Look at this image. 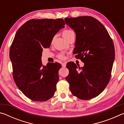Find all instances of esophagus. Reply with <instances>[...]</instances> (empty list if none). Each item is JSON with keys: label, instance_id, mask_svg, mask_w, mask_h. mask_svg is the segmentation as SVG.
Returning a JSON list of instances; mask_svg holds the SVG:
<instances>
[{"label": "esophagus", "instance_id": "1", "mask_svg": "<svg viewBox=\"0 0 124 124\" xmlns=\"http://www.w3.org/2000/svg\"><path fill=\"white\" fill-rule=\"evenodd\" d=\"M62 67H66V62H63L62 63Z\"/></svg>", "mask_w": 124, "mask_h": 124}]
</instances>
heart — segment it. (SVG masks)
I'll list each match as a JSON object with an SVG mask.
<instances>
[{
    "mask_svg": "<svg viewBox=\"0 0 124 124\" xmlns=\"http://www.w3.org/2000/svg\"><path fill=\"white\" fill-rule=\"evenodd\" d=\"M74 32L73 31L70 29H66L62 33V35L65 39H67L70 36L71 33ZM57 57L61 60H63L64 58V54L63 53H60L57 55Z\"/></svg>",
    "mask_w": 124,
    "mask_h": 124,
    "instance_id": "b5f03b06",
    "label": "heart"
}]
</instances>
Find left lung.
<instances>
[{
	"label": "left lung",
	"mask_w": 124,
	"mask_h": 124,
	"mask_svg": "<svg viewBox=\"0 0 124 124\" xmlns=\"http://www.w3.org/2000/svg\"><path fill=\"white\" fill-rule=\"evenodd\" d=\"M64 21L76 34L73 54L84 63L81 68L73 62L67 63L69 74L66 79L74 96L92 99L103 91L110 80L115 58L114 43L104 26L93 17L65 18Z\"/></svg>",
	"instance_id": "1"
}]
</instances>
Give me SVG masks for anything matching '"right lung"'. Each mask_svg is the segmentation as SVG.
Returning a JSON list of instances; mask_svg holds the SVG:
<instances>
[{"label": "right lung", "instance_id": "add662e5", "mask_svg": "<svg viewBox=\"0 0 124 124\" xmlns=\"http://www.w3.org/2000/svg\"><path fill=\"white\" fill-rule=\"evenodd\" d=\"M63 19H32L18 29L10 49L12 76L17 86L34 101L53 97L61 64L41 63L43 48H49L54 37L64 27Z\"/></svg>", "mask_w": 124, "mask_h": 124}]
</instances>
